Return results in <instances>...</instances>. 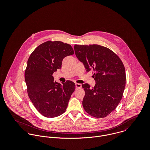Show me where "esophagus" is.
<instances>
[{
  "mask_svg": "<svg viewBox=\"0 0 150 150\" xmlns=\"http://www.w3.org/2000/svg\"><path fill=\"white\" fill-rule=\"evenodd\" d=\"M81 86H81V84L76 83V88H81Z\"/></svg>",
  "mask_w": 150,
  "mask_h": 150,
  "instance_id": "34e87169",
  "label": "esophagus"
}]
</instances>
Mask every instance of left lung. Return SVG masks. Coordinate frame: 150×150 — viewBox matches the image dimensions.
<instances>
[{"label": "left lung", "mask_w": 150, "mask_h": 150, "mask_svg": "<svg viewBox=\"0 0 150 150\" xmlns=\"http://www.w3.org/2000/svg\"><path fill=\"white\" fill-rule=\"evenodd\" d=\"M75 54L86 71L92 70L94 87L82 85L85 91L83 106L90 115L102 118L114 111L120 102L126 84L124 65L107 47L98 45H74Z\"/></svg>", "instance_id": "1"}]
</instances>
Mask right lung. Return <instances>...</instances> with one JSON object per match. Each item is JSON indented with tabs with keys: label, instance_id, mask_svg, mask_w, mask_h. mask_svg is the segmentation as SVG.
Wrapping results in <instances>:
<instances>
[{
	"label": "right lung",
	"instance_id": "right-lung-1",
	"mask_svg": "<svg viewBox=\"0 0 150 150\" xmlns=\"http://www.w3.org/2000/svg\"><path fill=\"white\" fill-rule=\"evenodd\" d=\"M70 44L59 41L41 44L30 54L25 71L28 96L43 116L54 118L66 110L76 86L71 81L61 84L54 81L52 74L61 69L63 59L74 54Z\"/></svg>",
	"mask_w": 150,
	"mask_h": 150
}]
</instances>
